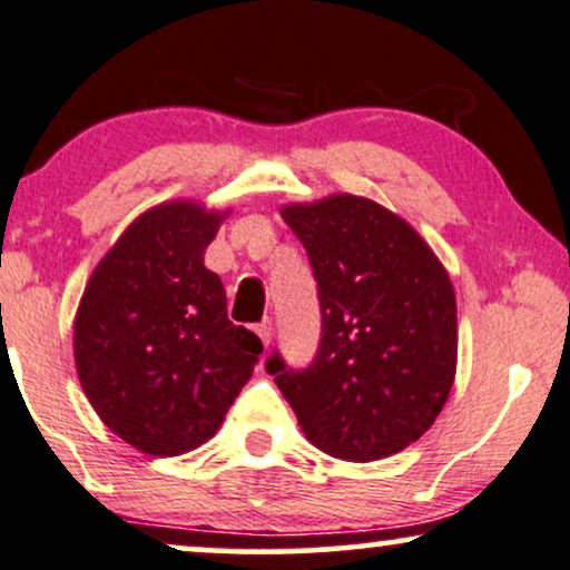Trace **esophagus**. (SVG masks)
Here are the masks:
<instances>
[{"label": "esophagus", "instance_id": "obj_1", "mask_svg": "<svg viewBox=\"0 0 570 570\" xmlns=\"http://www.w3.org/2000/svg\"><path fill=\"white\" fill-rule=\"evenodd\" d=\"M255 334L261 336L265 347H268V344H271V338H273V326H271V321H263V323H257V326H255Z\"/></svg>", "mask_w": 570, "mask_h": 570}]
</instances>
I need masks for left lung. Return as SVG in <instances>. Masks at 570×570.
<instances>
[{"mask_svg": "<svg viewBox=\"0 0 570 570\" xmlns=\"http://www.w3.org/2000/svg\"><path fill=\"white\" fill-rule=\"evenodd\" d=\"M281 215L318 281L321 344L307 368L278 352L265 368L318 450L355 463L405 450L455 381L458 307L444 265L410 223L355 194Z\"/></svg>", "mask_w": 570, "mask_h": 570, "instance_id": "1", "label": "left lung"}]
</instances>
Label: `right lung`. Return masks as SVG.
<instances>
[{"instance_id": "add662e5", "label": "right lung", "mask_w": 570, "mask_h": 570, "mask_svg": "<svg viewBox=\"0 0 570 570\" xmlns=\"http://www.w3.org/2000/svg\"><path fill=\"white\" fill-rule=\"evenodd\" d=\"M223 215L165 202L139 215L91 273L76 313V371L91 407L155 458L205 444L255 371L263 342L234 326L205 268Z\"/></svg>"}]
</instances>
